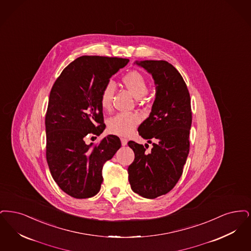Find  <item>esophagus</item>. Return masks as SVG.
Returning <instances> with one entry per match:
<instances>
[{
	"label": "esophagus",
	"mask_w": 251,
	"mask_h": 251,
	"mask_svg": "<svg viewBox=\"0 0 251 251\" xmlns=\"http://www.w3.org/2000/svg\"><path fill=\"white\" fill-rule=\"evenodd\" d=\"M121 142H122V145H123V146H126V145L127 144V140L122 138V139H121Z\"/></svg>",
	"instance_id": "1"
}]
</instances>
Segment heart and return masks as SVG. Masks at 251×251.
Masks as SVG:
<instances>
[{
  "mask_svg": "<svg viewBox=\"0 0 251 251\" xmlns=\"http://www.w3.org/2000/svg\"><path fill=\"white\" fill-rule=\"evenodd\" d=\"M122 82L137 99L143 98L148 92V84L145 77L138 71H130L122 78ZM114 85L109 82L101 93L100 103L101 107L105 110H109L112 105L114 96ZM140 117L136 114L119 113L112 117L109 122V130L115 135L126 137L131 134L140 123Z\"/></svg>",
  "mask_w": 251,
  "mask_h": 251,
  "instance_id": "1",
  "label": "heart"
}]
</instances>
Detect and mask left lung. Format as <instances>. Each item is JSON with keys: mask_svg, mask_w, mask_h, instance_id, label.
I'll use <instances>...</instances> for the list:
<instances>
[{"mask_svg": "<svg viewBox=\"0 0 251 251\" xmlns=\"http://www.w3.org/2000/svg\"><path fill=\"white\" fill-rule=\"evenodd\" d=\"M134 64L153 76L155 98L149 117L138 128L153 147L147 152L142 144L128 142L135 153L128 180L135 193L154 199L171 191L183 174L189 153L190 96L183 76L168 62L145 60Z\"/></svg>", "mask_w": 251, "mask_h": 251, "instance_id": "1", "label": "left lung"}]
</instances>
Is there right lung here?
<instances>
[{
	"label": "right lung",
	"instance_id": "obj_1",
	"mask_svg": "<svg viewBox=\"0 0 251 251\" xmlns=\"http://www.w3.org/2000/svg\"><path fill=\"white\" fill-rule=\"evenodd\" d=\"M128 59L81 56L63 70L51 88L46 114L47 161L59 187L76 199L97 195L103 165L120 149V139L108 135L92 146L84 138L106 127L100 98L109 78Z\"/></svg>",
	"mask_w": 251,
	"mask_h": 251
}]
</instances>
